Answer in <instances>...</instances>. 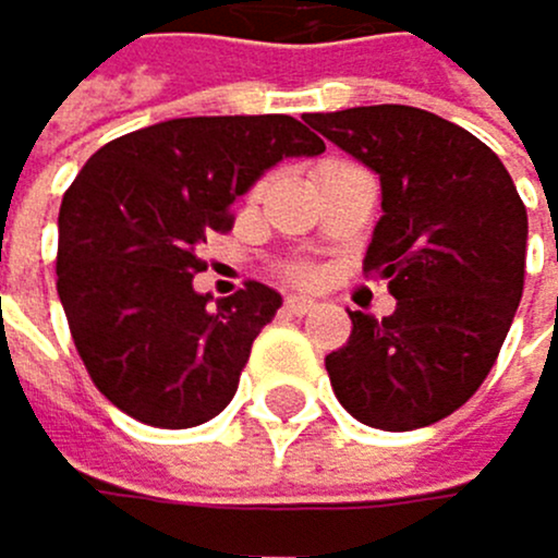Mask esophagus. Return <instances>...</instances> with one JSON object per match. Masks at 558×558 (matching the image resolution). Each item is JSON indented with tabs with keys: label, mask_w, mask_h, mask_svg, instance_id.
Segmentation results:
<instances>
[{
	"label": "esophagus",
	"mask_w": 558,
	"mask_h": 558,
	"mask_svg": "<svg viewBox=\"0 0 558 558\" xmlns=\"http://www.w3.org/2000/svg\"><path fill=\"white\" fill-rule=\"evenodd\" d=\"M312 308H316V302H308V299H288V302H284V312H288V316H308Z\"/></svg>",
	"instance_id": "34e87169"
}]
</instances>
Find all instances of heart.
I'll return each instance as SVG.
<instances>
[{
	"label": "heart",
	"mask_w": 558,
	"mask_h": 558,
	"mask_svg": "<svg viewBox=\"0 0 558 558\" xmlns=\"http://www.w3.org/2000/svg\"><path fill=\"white\" fill-rule=\"evenodd\" d=\"M326 166H333V159H329V162H323V166H316V173H319V169H326ZM284 277H288V281H294V284H316V267H305V264H288L284 267Z\"/></svg>",
	"instance_id": "1"
}]
</instances>
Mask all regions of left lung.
Instances as JSON below:
<instances>
[{
	"label": "left lung",
	"mask_w": 558,
	"mask_h": 558,
	"mask_svg": "<svg viewBox=\"0 0 558 558\" xmlns=\"http://www.w3.org/2000/svg\"><path fill=\"white\" fill-rule=\"evenodd\" d=\"M305 124L375 169L381 218L364 256L396 312H350V340L326 357L340 407L378 430H416L475 396L524 291L527 211L497 151L416 107L308 113Z\"/></svg>",
	"instance_id": "1"
}]
</instances>
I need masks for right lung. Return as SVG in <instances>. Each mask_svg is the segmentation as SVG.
<instances>
[{
	"mask_svg": "<svg viewBox=\"0 0 558 558\" xmlns=\"http://www.w3.org/2000/svg\"><path fill=\"white\" fill-rule=\"evenodd\" d=\"M326 145L288 113L177 117L107 142L58 211V299L93 385L138 424L183 430L232 402L281 294L246 281L208 305L201 246L288 156Z\"/></svg>",
	"mask_w": 558,
	"mask_h": 558,
	"instance_id": "1",
	"label": "right lung"
}]
</instances>
